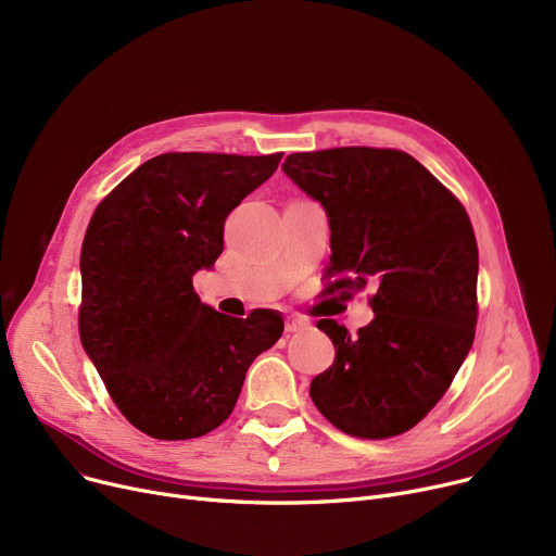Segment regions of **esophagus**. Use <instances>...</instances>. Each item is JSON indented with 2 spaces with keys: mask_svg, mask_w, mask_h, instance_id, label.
<instances>
[{
  "mask_svg": "<svg viewBox=\"0 0 556 556\" xmlns=\"http://www.w3.org/2000/svg\"><path fill=\"white\" fill-rule=\"evenodd\" d=\"M306 329H311V325L306 323V319H302V317H286V333H288V336L302 333V331H306Z\"/></svg>",
  "mask_w": 556,
  "mask_h": 556,
  "instance_id": "obj_1",
  "label": "esophagus"
}]
</instances>
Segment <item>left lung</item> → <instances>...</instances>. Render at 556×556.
Here are the masks:
<instances>
[{"label":"left lung","mask_w":556,"mask_h":556,"mask_svg":"<svg viewBox=\"0 0 556 556\" xmlns=\"http://www.w3.org/2000/svg\"><path fill=\"white\" fill-rule=\"evenodd\" d=\"M283 173L323 204L331 290H363L374 319L352 336L319 319L333 365L311 399L336 428L386 440L417 426L453 383L476 338L478 243L462 202L413 155L346 146L293 153Z\"/></svg>","instance_id":"8db88e82"}]
</instances>
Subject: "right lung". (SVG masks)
I'll use <instances>...</instances> for the list:
<instances>
[{
	"label": "right lung",
	"mask_w": 556,
	"mask_h": 556,
	"mask_svg": "<svg viewBox=\"0 0 556 556\" xmlns=\"http://www.w3.org/2000/svg\"><path fill=\"white\" fill-rule=\"evenodd\" d=\"M283 153H164L101 200L80 250L78 331L122 415L155 440H193L233 410L248 367L283 333L202 304L193 275L223 252L225 218Z\"/></svg>",
	"instance_id": "add662e5"
}]
</instances>
